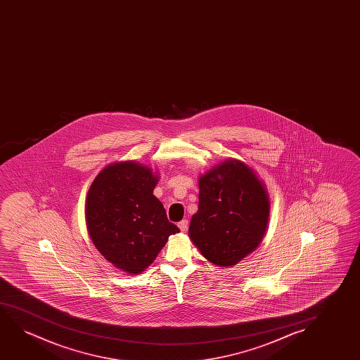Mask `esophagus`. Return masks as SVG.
Masks as SVG:
<instances>
[{"instance_id": "1", "label": "esophagus", "mask_w": 360, "mask_h": 360, "mask_svg": "<svg viewBox=\"0 0 360 360\" xmlns=\"http://www.w3.org/2000/svg\"><path fill=\"white\" fill-rule=\"evenodd\" d=\"M188 225H189L188 220H182V221L178 222V227L181 229V231L182 232L187 231Z\"/></svg>"}]
</instances>
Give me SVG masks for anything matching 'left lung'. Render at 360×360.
Returning a JSON list of instances; mask_svg holds the SVG:
<instances>
[{
	"label": "left lung",
	"instance_id": "8db88e82",
	"mask_svg": "<svg viewBox=\"0 0 360 360\" xmlns=\"http://www.w3.org/2000/svg\"><path fill=\"white\" fill-rule=\"evenodd\" d=\"M199 205L189 236L207 261L236 264L261 243L269 217V200L256 173L229 160L199 179Z\"/></svg>",
	"mask_w": 360,
	"mask_h": 360
}]
</instances>
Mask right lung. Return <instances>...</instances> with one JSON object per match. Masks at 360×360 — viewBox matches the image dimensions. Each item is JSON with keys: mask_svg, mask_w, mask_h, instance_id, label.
<instances>
[{"mask_svg": "<svg viewBox=\"0 0 360 360\" xmlns=\"http://www.w3.org/2000/svg\"><path fill=\"white\" fill-rule=\"evenodd\" d=\"M156 183L150 168L129 161L104 168L89 188V236L107 261L129 274L148 268L168 237L179 232L153 194Z\"/></svg>", "mask_w": 360, "mask_h": 360, "instance_id": "1", "label": "right lung"}]
</instances>
